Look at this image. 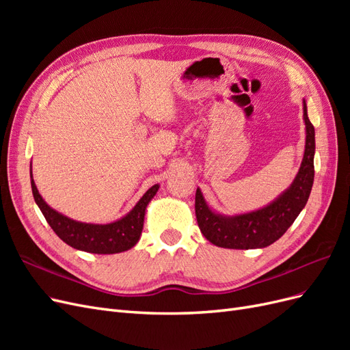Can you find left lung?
<instances>
[{"mask_svg":"<svg viewBox=\"0 0 350 350\" xmlns=\"http://www.w3.org/2000/svg\"><path fill=\"white\" fill-rule=\"evenodd\" d=\"M304 121L306 140L299 172L289 189L267 207L234 217L220 216L208 208L203 194L197 188L196 216L201 234L207 241L217 247L232 250L264 248L278 241L289 229L308 201L314 183L315 131L306 113L305 100Z\"/></svg>","mask_w":350,"mask_h":350,"instance_id":"8db88e82","label":"left lung"}]
</instances>
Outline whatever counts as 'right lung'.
I'll use <instances>...</instances> for the list:
<instances>
[{
    "mask_svg": "<svg viewBox=\"0 0 350 350\" xmlns=\"http://www.w3.org/2000/svg\"><path fill=\"white\" fill-rule=\"evenodd\" d=\"M157 189V184L147 189L139 203L122 219L108 225H92L68 219L51 208L40 197L31 178V193L52 230L70 247L92 254H116L133 248L142 235L146 207Z\"/></svg>",
    "mask_w": 350,
    "mask_h": 350,
    "instance_id": "add662e5",
    "label": "right lung"
}]
</instances>
